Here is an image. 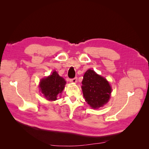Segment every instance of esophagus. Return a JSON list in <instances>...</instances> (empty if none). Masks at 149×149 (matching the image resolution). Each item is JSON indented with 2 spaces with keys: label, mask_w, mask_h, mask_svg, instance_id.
<instances>
[{
  "label": "esophagus",
  "mask_w": 149,
  "mask_h": 149,
  "mask_svg": "<svg viewBox=\"0 0 149 149\" xmlns=\"http://www.w3.org/2000/svg\"><path fill=\"white\" fill-rule=\"evenodd\" d=\"M70 81L71 83H76V82H77V78H74L73 79H70Z\"/></svg>",
  "instance_id": "34e87169"
}]
</instances>
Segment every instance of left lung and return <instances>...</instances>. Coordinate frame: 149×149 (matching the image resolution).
<instances>
[{"mask_svg": "<svg viewBox=\"0 0 149 149\" xmlns=\"http://www.w3.org/2000/svg\"><path fill=\"white\" fill-rule=\"evenodd\" d=\"M82 91L85 101L93 109H98L109 101L112 88L107 79L88 70L84 74Z\"/></svg>", "mask_w": 149, "mask_h": 149, "instance_id": "obj_1", "label": "left lung"}]
</instances>
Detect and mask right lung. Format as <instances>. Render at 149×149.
<instances>
[{
	"label": "right lung",
	"mask_w": 149,
	"mask_h": 149,
	"mask_svg": "<svg viewBox=\"0 0 149 149\" xmlns=\"http://www.w3.org/2000/svg\"><path fill=\"white\" fill-rule=\"evenodd\" d=\"M66 83L64 78L54 71L51 75L40 80L39 88L47 100L55 101L58 94H60L64 89Z\"/></svg>",
	"instance_id": "add662e5"
}]
</instances>
